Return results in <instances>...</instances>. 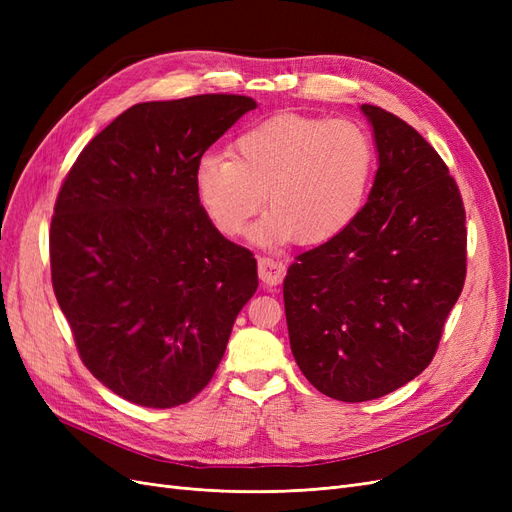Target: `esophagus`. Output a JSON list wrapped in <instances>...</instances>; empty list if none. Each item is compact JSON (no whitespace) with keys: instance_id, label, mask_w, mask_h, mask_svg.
Listing matches in <instances>:
<instances>
[{"instance_id":"obj_1","label":"esophagus","mask_w":512,"mask_h":512,"mask_svg":"<svg viewBox=\"0 0 512 512\" xmlns=\"http://www.w3.org/2000/svg\"><path fill=\"white\" fill-rule=\"evenodd\" d=\"M258 275H260L262 284L277 286V284L284 280L286 265H284V262H280V260H273L269 256H262V258H258Z\"/></svg>"}]
</instances>
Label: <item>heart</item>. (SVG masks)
<instances>
[{
    "label": "heart",
    "mask_w": 512,
    "mask_h": 512,
    "mask_svg": "<svg viewBox=\"0 0 512 512\" xmlns=\"http://www.w3.org/2000/svg\"><path fill=\"white\" fill-rule=\"evenodd\" d=\"M374 143L352 119L275 113L239 134L232 158L207 153L194 166L200 207L222 235L252 226L258 245H322L359 215L374 173Z\"/></svg>",
    "instance_id": "1"
}]
</instances>
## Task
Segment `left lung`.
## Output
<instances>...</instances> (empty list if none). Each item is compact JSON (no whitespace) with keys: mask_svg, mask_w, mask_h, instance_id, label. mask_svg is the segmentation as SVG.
<instances>
[{"mask_svg":"<svg viewBox=\"0 0 512 512\" xmlns=\"http://www.w3.org/2000/svg\"><path fill=\"white\" fill-rule=\"evenodd\" d=\"M378 170L365 207L335 239L303 252L284 280L290 350L327 397L369 401L431 363L466 280V211L425 138L363 104Z\"/></svg>","mask_w":512,"mask_h":512,"instance_id":"left-lung-1","label":"left lung"}]
</instances>
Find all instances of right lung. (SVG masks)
I'll return each mask as SVG.
<instances>
[{"instance_id":"right-lung-1","label":"right lung","mask_w":512,"mask_h":512,"mask_svg":"<svg viewBox=\"0 0 512 512\" xmlns=\"http://www.w3.org/2000/svg\"><path fill=\"white\" fill-rule=\"evenodd\" d=\"M256 102L134 104L81 151L51 222V277L85 367L145 408L188 404L258 288L256 258L211 224L194 166Z\"/></svg>"}]
</instances>
